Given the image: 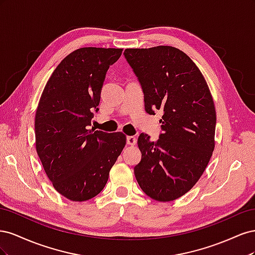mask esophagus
<instances>
[{"mask_svg":"<svg viewBox=\"0 0 255 255\" xmlns=\"http://www.w3.org/2000/svg\"><path fill=\"white\" fill-rule=\"evenodd\" d=\"M127 143L128 145H134L136 143V138L134 136H128L127 137Z\"/></svg>","mask_w":255,"mask_h":255,"instance_id":"esophagus-1","label":"esophagus"}]
</instances>
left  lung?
Here are the masks:
<instances>
[{
  "label": "left lung",
  "mask_w": 255,
  "mask_h": 255,
  "mask_svg": "<svg viewBox=\"0 0 255 255\" xmlns=\"http://www.w3.org/2000/svg\"><path fill=\"white\" fill-rule=\"evenodd\" d=\"M125 57L139 81L145 112L161 110L157 141L141 133L140 163L134 168L145 195L172 201L198 182L215 148L216 111L204 76L181 50L159 45L127 49Z\"/></svg>",
  "instance_id": "obj_1"
}]
</instances>
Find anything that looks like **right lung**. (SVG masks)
Masks as SVG:
<instances>
[{"instance_id": "obj_1", "label": "right lung", "mask_w": 255, "mask_h": 255, "mask_svg": "<svg viewBox=\"0 0 255 255\" xmlns=\"http://www.w3.org/2000/svg\"><path fill=\"white\" fill-rule=\"evenodd\" d=\"M122 49L81 48L60 61L42 91L35 116L36 150L49 180L71 201L102 191L125 148L121 132L88 129L98 112L110 66Z\"/></svg>"}]
</instances>
